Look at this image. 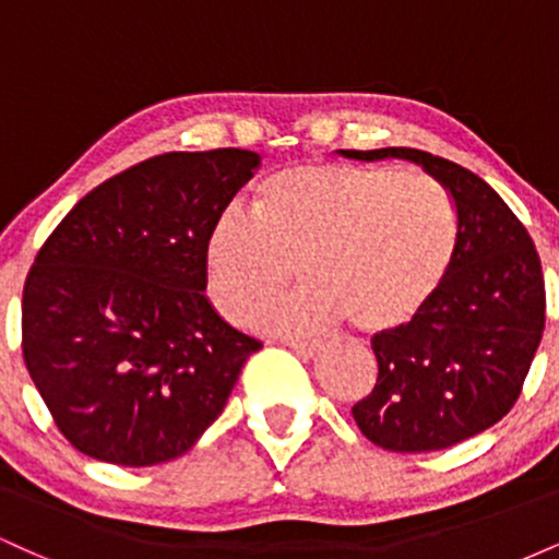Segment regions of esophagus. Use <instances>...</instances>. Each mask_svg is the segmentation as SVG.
<instances>
[{
	"label": "esophagus",
	"instance_id": "1",
	"mask_svg": "<svg viewBox=\"0 0 559 559\" xmlns=\"http://www.w3.org/2000/svg\"><path fill=\"white\" fill-rule=\"evenodd\" d=\"M294 352L301 357V360H312V357L320 355V344L318 342H288Z\"/></svg>",
	"mask_w": 559,
	"mask_h": 559
}]
</instances>
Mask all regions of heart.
<instances>
[{
	"label": "heart",
	"mask_w": 559,
	"mask_h": 559,
	"mask_svg": "<svg viewBox=\"0 0 559 559\" xmlns=\"http://www.w3.org/2000/svg\"><path fill=\"white\" fill-rule=\"evenodd\" d=\"M457 254V213L423 173L349 163H297L258 189L254 215L226 210L204 241L213 305L234 323L297 281L307 286L254 323L310 336L342 320L391 336L426 316Z\"/></svg>",
	"instance_id": "obj_1"
}]
</instances>
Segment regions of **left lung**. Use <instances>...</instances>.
<instances>
[{
	"label": "left lung",
	"mask_w": 559,
	"mask_h": 559,
	"mask_svg": "<svg viewBox=\"0 0 559 559\" xmlns=\"http://www.w3.org/2000/svg\"><path fill=\"white\" fill-rule=\"evenodd\" d=\"M338 155L365 163L413 159L452 194V273L418 323L373 336L378 381L352 415L389 452L460 444L510 413L542 342L547 294L534 241L504 199L452 159L409 146Z\"/></svg>",
	"instance_id": "1"
}]
</instances>
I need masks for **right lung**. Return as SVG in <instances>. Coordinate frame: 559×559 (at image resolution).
<instances>
[{
  "instance_id": "1",
  "label": "right lung",
  "mask_w": 559,
  "mask_h": 559,
  "mask_svg": "<svg viewBox=\"0 0 559 559\" xmlns=\"http://www.w3.org/2000/svg\"><path fill=\"white\" fill-rule=\"evenodd\" d=\"M260 163L249 150L144 159L44 241L23 288V360L79 452L168 463L223 413L262 344L204 297V241Z\"/></svg>"
}]
</instances>
